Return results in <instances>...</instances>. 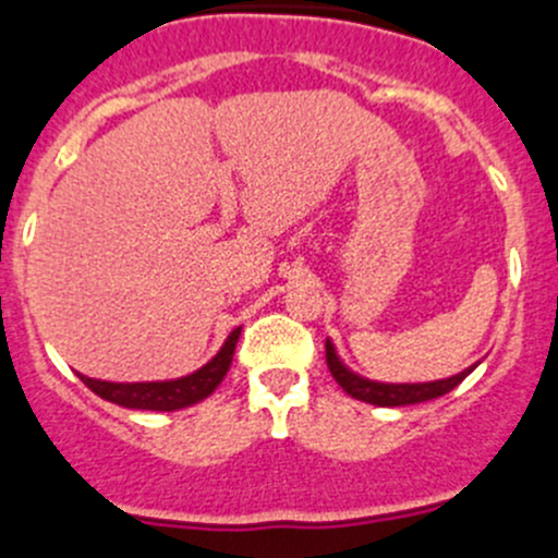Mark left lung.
I'll list each match as a JSON object with an SVG mask.
<instances>
[{
  "label": "left lung",
  "mask_w": 558,
  "mask_h": 558,
  "mask_svg": "<svg viewBox=\"0 0 558 558\" xmlns=\"http://www.w3.org/2000/svg\"><path fill=\"white\" fill-rule=\"evenodd\" d=\"M327 367L332 373L335 381L343 387V392H349L351 398L362 400V403H373V405H411V403H425V400L441 398V395L452 392L463 378L472 373V367L452 378H441V381H430V384H378V381H365V378L354 376L351 371H345L340 365V360L335 356V349L329 345L327 340Z\"/></svg>",
  "instance_id": "obj_1"
}]
</instances>
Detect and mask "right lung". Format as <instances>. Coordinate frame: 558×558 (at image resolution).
Instances as JSON below:
<instances>
[{"mask_svg": "<svg viewBox=\"0 0 558 558\" xmlns=\"http://www.w3.org/2000/svg\"><path fill=\"white\" fill-rule=\"evenodd\" d=\"M242 327H236L229 335L223 349L218 351L213 362L202 367V371L191 373L185 378H177V381H147V384H111V381H97V378L81 376V381L92 389L95 395H100L102 400H111V403L124 405V409H147V411H177L187 409V405L198 403L207 395L215 392L223 376L229 373L231 360H234L236 340H240Z\"/></svg>", "mask_w": 558, "mask_h": 558, "instance_id": "1", "label": "right lung"}]
</instances>
